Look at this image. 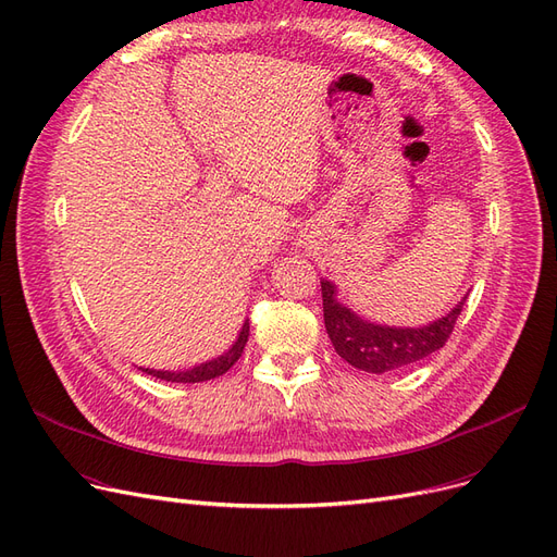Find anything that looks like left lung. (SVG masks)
I'll return each instance as SVG.
<instances>
[{"instance_id":"left-lung-1","label":"left lung","mask_w":557,"mask_h":557,"mask_svg":"<svg viewBox=\"0 0 557 557\" xmlns=\"http://www.w3.org/2000/svg\"><path fill=\"white\" fill-rule=\"evenodd\" d=\"M323 290L325 330L330 342L339 356L356 369L369 374L397 372L401 367L420 362L440 350L450 336L455 320H458L467 295L442 318L432 320L420 327H395L367 320L360 313L348 309L336 297V285L327 278H320Z\"/></svg>"}]
</instances>
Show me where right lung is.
<instances>
[{
    "instance_id": "1",
    "label": "right lung",
    "mask_w": 557,
    "mask_h": 557,
    "mask_svg": "<svg viewBox=\"0 0 557 557\" xmlns=\"http://www.w3.org/2000/svg\"><path fill=\"white\" fill-rule=\"evenodd\" d=\"M248 332H250V323H248V318H246L239 334H237V339H234V344L223 352V356L211 358L207 362H199V364H195L190 369H181V372H172V369H148V367H139V369H141V372L150 374V376L162 379V381H170V383H201V381H211L215 376H223L227 369L242 358L244 346L248 342Z\"/></svg>"
}]
</instances>
